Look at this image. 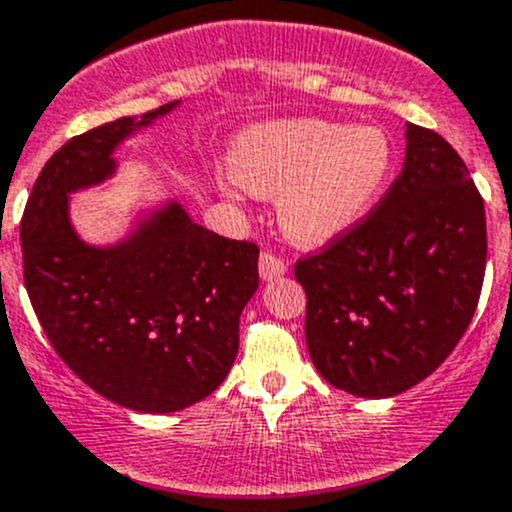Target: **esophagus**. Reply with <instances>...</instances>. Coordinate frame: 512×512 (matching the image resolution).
Returning a JSON list of instances; mask_svg holds the SVG:
<instances>
[{
  "label": "esophagus",
  "instance_id": "1",
  "mask_svg": "<svg viewBox=\"0 0 512 512\" xmlns=\"http://www.w3.org/2000/svg\"><path fill=\"white\" fill-rule=\"evenodd\" d=\"M287 275V265L280 260V257H275L272 252H262L260 255V277L265 282H275L280 280V277Z\"/></svg>",
  "mask_w": 512,
  "mask_h": 512
}]
</instances>
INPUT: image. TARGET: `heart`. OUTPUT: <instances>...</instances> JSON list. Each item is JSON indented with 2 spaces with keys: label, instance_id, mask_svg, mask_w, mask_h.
Wrapping results in <instances>:
<instances>
[{
  "label": "heart",
  "instance_id": "1",
  "mask_svg": "<svg viewBox=\"0 0 512 512\" xmlns=\"http://www.w3.org/2000/svg\"><path fill=\"white\" fill-rule=\"evenodd\" d=\"M394 158V141L381 126L292 118L247 128L227 168L247 193L277 198V220L294 245L322 247L371 213L394 173ZM218 188L240 198L227 180Z\"/></svg>",
  "mask_w": 512,
  "mask_h": 512
}]
</instances>
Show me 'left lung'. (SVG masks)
Returning a JSON list of instances; mask_svg holds the SVG:
<instances>
[{
  "label": "left lung",
  "instance_id": "obj_1",
  "mask_svg": "<svg viewBox=\"0 0 512 512\" xmlns=\"http://www.w3.org/2000/svg\"><path fill=\"white\" fill-rule=\"evenodd\" d=\"M406 156L379 208L297 262L304 337L319 374L389 399L443 364L471 324L485 275V210L461 156L406 123Z\"/></svg>",
  "mask_w": 512,
  "mask_h": 512
}]
</instances>
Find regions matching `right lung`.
Segmentation results:
<instances>
[{
    "instance_id": "obj_1",
    "label": "right lung",
    "mask_w": 512,
    "mask_h": 512,
    "mask_svg": "<svg viewBox=\"0 0 512 512\" xmlns=\"http://www.w3.org/2000/svg\"><path fill=\"white\" fill-rule=\"evenodd\" d=\"M178 106L71 138L41 168L22 218L24 285L51 347L84 384L141 414L188 409L223 384L260 285L257 245L215 235L173 198L138 208L103 245L71 220V195L111 180L121 143Z\"/></svg>"
}]
</instances>
